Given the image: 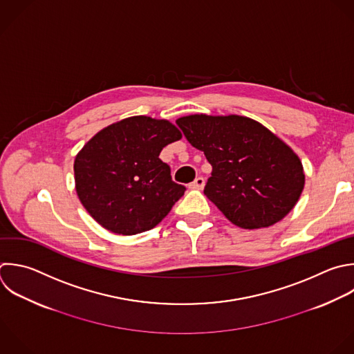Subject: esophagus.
Here are the masks:
<instances>
[{
	"instance_id": "1",
	"label": "esophagus",
	"mask_w": 354,
	"mask_h": 354,
	"mask_svg": "<svg viewBox=\"0 0 354 354\" xmlns=\"http://www.w3.org/2000/svg\"><path fill=\"white\" fill-rule=\"evenodd\" d=\"M205 187V178L203 177H196L191 184L189 188L192 189H202Z\"/></svg>"
}]
</instances>
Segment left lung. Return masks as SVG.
<instances>
[{
    "label": "left lung",
    "mask_w": 354,
    "mask_h": 354,
    "mask_svg": "<svg viewBox=\"0 0 354 354\" xmlns=\"http://www.w3.org/2000/svg\"><path fill=\"white\" fill-rule=\"evenodd\" d=\"M176 124L212 165L203 192L232 224L268 227L293 209L304 187L303 166L264 126L236 115H191Z\"/></svg>",
    "instance_id": "obj_1"
}]
</instances>
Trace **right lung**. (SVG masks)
<instances>
[{
    "instance_id": "right-lung-1",
    "label": "right lung",
    "mask_w": 354,
    "mask_h": 354,
    "mask_svg": "<svg viewBox=\"0 0 354 354\" xmlns=\"http://www.w3.org/2000/svg\"><path fill=\"white\" fill-rule=\"evenodd\" d=\"M181 138L167 120L134 116L94 136L75 160L76 191L104 228L134 235L158 225L184 195L162 149Z\"/></svg>"
}]
</instances>
